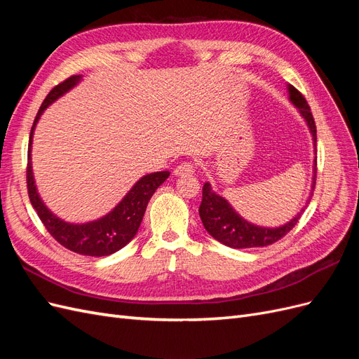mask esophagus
I'll list each match as a JSON object with an SVG mask.
<instances>
[{
    "label": "esophagus",
    "mask_w": 359,
    "mask_h": 359,
    "mask_svg": "<svg viewBox=\"0 0 359 359\" xmlns=\"http://www.w3.org/2000/svg\"><path fill=\"white\" fill-rule=\"evenodd\" d=\"M194 172V166L191 165V163H181L180 166L175 168V170H173V175L177 177H186V175H190V173Z\"/></svg>",
    "instance_id": "obj_1"
}]
</instances>
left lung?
<instances>
[{"label":"left lung","mask_w":359,"mask_h":359,"mask_svg":"<svg viewBox=\"0 0 359 359\" xmlns=\"http://www.w3.org/2000/svg\"><path fill=\"white\" fill-rule=\"evenodd\" d=\"M289 94H290V102L298 107L301 115L307 121L310 132L313 135L314 147H316V124H314V118L306 97H304L295 86L292 85H289ZM316 166H318V161L314 160L313 187L314 184H316V170H318ZM309 202H310V198L307 203ZM306 206H304L298 215H295V219L290 220L285 226L274 227V229H269V227H260L245 222L243 217H240L233 211V208L227 203L226 199H223L222 196H219V194H215L212 191L210 182H205L202 189V203L199 206V214H201V220L205 226V229L208 231V233L212 238H215L217 241H220L222 244L232 248H252V247H265L281 240V238L295 227V224L301 219L304 210H306Z\"/></svg>","instance_id":"8db88e82"}]
</instances>
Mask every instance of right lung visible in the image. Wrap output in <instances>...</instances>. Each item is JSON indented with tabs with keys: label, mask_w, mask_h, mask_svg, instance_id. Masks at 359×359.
Instances as JSON below:
<instances>
[{
	"label": "right lung",
	"mask_w": 359,
	"mask_h": 359,
	"mask_svg": "<svg viewBox=\"0 0 359 359\" xmlns=\"http://www.w3.org/2000/svg\"><path fill=\"white\" fill-rule=\"evenodd\" d=\"M81 76L74 74L67 78L66 81L60 82L57 86H53L50 93L43 100L40 109L36 115L34 124H32L31 133H29V144H28V163H27V189L31 205L34 206L37 215L46 231L52 235L53 240L60 243L62 247L69 248L70 252L85 256H107L118 252L126 244L133 240L136 235L140 222L144 219V214L147 210V205L153 196L154 191L166 181L169 177L168 170L154 172L140 178L133 189L130 190L126 198L119 202L115 210L111 211L103 219L91 222L86 224H70L60 220L58 217L53 215L45 203L39 198V193L34 186V178H32V169H31V142H32V133H34V127L39 121L40 115L46 107L55 102L58 97L64 93H67L70 88L79 82Z\"/></svg>",
	"instance_id": "right-lung-1"
}]
</instances>
